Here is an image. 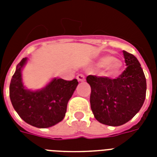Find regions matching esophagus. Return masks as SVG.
<instances>
[{"instance_id":"obj_1","label":"esophagus","mask_w":157,"mask_h":157,"mask_svg":"<svg viewBox=\"0 0 157 157\" xmlns=\"http://www.w3.org/2000/svg\"><path fill=\"white\" fill-rule=\"evenodd\" d=\"M76 78H77V80H78V81H85V76L84 75H82V74H79V75H77V76H76Z\"/></svg>"}]
</instances>
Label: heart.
Returning a JSON list of instances; mask_svg holds the SVG:
<instances>
[{
	"instance_id": "heart-1",
	"label": "heart",
	"mask_w": 157,
	"mask_h": 157,
	"mask_svg": "<svg viewBox=\"0 0 157 157\" xmlns=\"http://www.w3.org/2000/svg\"><path fill=\"white\" fill-rule=\"evenodd\" d=\"M97 66L106 69V74L108 76H118L123 69L124 64L122 61L116 59L111 54H105L101 56L97 61Z\"/></svg>"
}]
</instances>
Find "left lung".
Masks as SVG:
<instances>
[{
	"label": "left lung",
	"mask_w": 157,
	"mask_h": 157,
	"mask_svg": "<svg viewBox=\"0 0 157 157\" xmlns=\"http://www.w3.org/2000/svg\"><path fill=\"white\" fill-rule=\"evenodd\" d=\"M126 69L117 79L88 76L90 107L95 119L110 126L125 124L141 109L146 98L147 82L137 58L123 50Z\"/></svg>",
	"instance_id": "8db88e82"
}]
</instances>
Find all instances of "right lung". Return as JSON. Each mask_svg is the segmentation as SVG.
Segmentation results:
<instances>
[{
	"label": "right lung",
	"mask_w": 157,
	"mask_h": 157,
	"mask_svg": "<svg viewBox=\"0 0 157 157\" xmlns=\"http://www.w3.org/2000/svg\"><path fill=\"white\" fill-rule=\"evenodd\" d=\"M28 62L23 58L16 67L10 85L11 103L18 116L36 128H49L63 120L69 99L78 81L53 78L40 90H32L24 86L22 71Z\"/></svg>",
	"instance_id": "obj_1"
}]
</instances>
